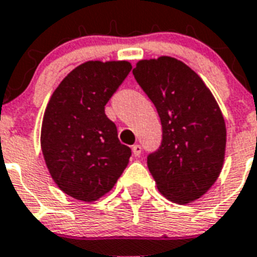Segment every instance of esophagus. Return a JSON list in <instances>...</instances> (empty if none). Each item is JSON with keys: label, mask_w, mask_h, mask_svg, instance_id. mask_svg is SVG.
<instances>
[{"label": "esophagus", "mask_w": 257, "mask_h": 257, "mask_svg": "<svg viewBox=\"0 0 257 257\" xmlns=\"http://www.w3.org/2000/svg\"><path fill=\"white\" fill-rule=\"evenodd\" d=\"M141 145H139V144H136V145H133L132 147V152H133V156L135 157H139L140 154H141Z\"/></svg>", "instance_id": "obj_1"}]
</instances>
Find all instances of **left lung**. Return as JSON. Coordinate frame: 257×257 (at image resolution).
<instances>
[{"label":"left lung","mask_w":257,"mask_h":257,"mask_svg":"<svg viewBox=\"0 0 257 257\" xmlns=\"http://www.w3.org/2000/svg\"><path fill=\"white\" fill-rule=\"evenodd\" d=\"M136 81L157 109L162 141L148 156L158 190L179 204L201 198L224 161L226 124L210 89L189 66L170 56L140 60Z\"/></svg>","instance_id":"left-lung-1"}]
</instances>
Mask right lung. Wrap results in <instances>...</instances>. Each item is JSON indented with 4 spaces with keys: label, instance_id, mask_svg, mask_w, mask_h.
I'll return each mask as SVG.
<instances>
[{
    "label": "right lung",
    "instance_id": "obj_1",
    "mask_svg": "<svg viewBox=\"0 0 257 257\" xmlns=\"http://www.w3.org/2000/svg\"><path fill=\"white\" fill-rule=\"evenodd\" d=\"M132 70L129 62L91 60L72 70L46 108L41 147L49 172L62 191L92 202L107 194L132 156L105 104Z\"/></svg>",
    "mask_w": 257,
    "mask_h": 257
}]
</instances>
